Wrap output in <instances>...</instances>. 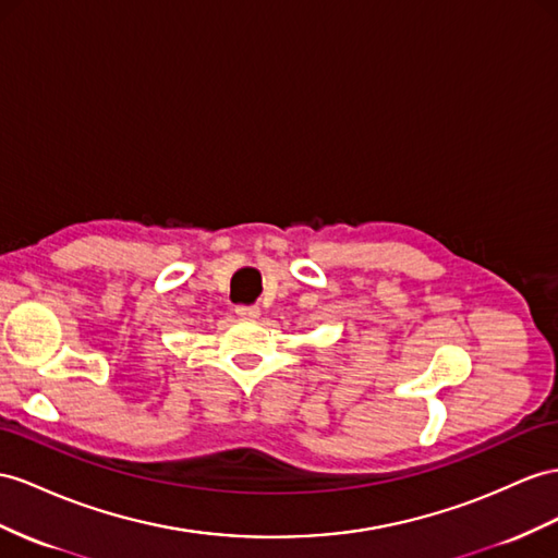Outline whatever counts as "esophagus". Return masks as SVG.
Instances as JSON below:
<instances>
[{
  "instance_id": "1",
  "label": "esophagus",
  "mask_w": 558,
  "mask_h": 558,
  "mask_svg": "<svg viewBox=\"0 0 558 558\" xmlns=\"http://www.w3.org/2000/svg\"><path fill=\"white\" fill-rule=\"evenodd\" d=\"M235 313L240 318H245V320H254V318H259V306H254V304H242V306H235Z\"/></svg>"
}]
</instances>
